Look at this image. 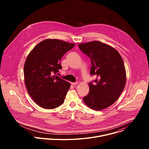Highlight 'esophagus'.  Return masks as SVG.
<instances>
[{"label": "esophagus", "instance_id": "obj_1", "mask_svg": "<svg viewBox=\"0 0 149 149\" xmlns=\"http://www.w3.org/2000/svg\"><path fill=\"white\" fill-rule=\"evenodd\" d=\"M71 85H72V86H75V85H77L78 83V82H71Z\"/></svg>", "mask_w": 149, "mask_h": 149}]
</instances>
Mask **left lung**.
<instances>
[{
  "label": "left lung",
  "mask_w": 149,
  "mask_h": 149,
  "mask_svg": "<svg viewBox=\"0 0 149 149\" xmlns=\"http://www.w3.org/2000/svg\"><path fill=\"white\" fill-rule=\"evenodd\" d=\"M91 61L90 74L97 75L95 83H89L90 91L83 98L88 107L100 111L110 107L119 98L126 82L123 60L113 47L100 41L78 45Z\"/></svg>",
  "instance_id": "8db88e82"
}]
</instances>
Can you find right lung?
I'll use <instances>...</instances> for the list:
<instances>
[{
  "instance_id": "obj_1",
  "label": "right lung",
  "mask_w": 149,
  "mask_h": 149,
  "mask_svg": "<svg viewBox=\"0 0 149 149\" xmlns=\"http://www.w3.org/2000/svg\"><path fill=\"white\" fill-rule=\"evenodd\" d=\"M74 45L59 39H47L28 54L24 65L25 84L28 94L40 107L54 109L64 102L71 85L54 74L62 69V56Z\"/></svg>"
}]
</instances>
